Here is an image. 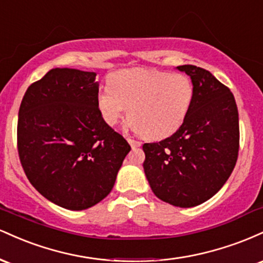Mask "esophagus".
Listing matches in <instances>:
<instances>
[{"label":"esophagus","mask_w":263,"mask_h":263,"mask_svg":"<svg viewBox=\"0 0 263 263\" xmlns=\"http://www.w3.org/2000/svg\"><path fill=\"white\" fill-rule=\"evenodd\" d=\"M127 141L132 148H137V147H141V144H142L140 141H136V140H134V138H127Z\"/></svg>","instance_id":"obj_1"}]
</instances>
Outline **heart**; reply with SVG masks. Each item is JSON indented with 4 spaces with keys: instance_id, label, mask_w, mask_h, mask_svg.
I'll return each instance as SVG.
<instances>
[{
    "instance_id": "obj_1",
    "label": "heart",
    "mask_w": 263,
    "mask_h": 263,
    "mask_svg": "<svg viewBox=\"0 0 263 263\" xmlns=\"http://www.w3.org/2000/svg\"><path fill=\"white\" fill-rule=\"evenodd\" d=\"M193 99L194 84L188 75L137 68L111 75L96 102L108 126L117 125L129 108V128L158 140L179 129Z\"/></svg>"
}]
</instances>
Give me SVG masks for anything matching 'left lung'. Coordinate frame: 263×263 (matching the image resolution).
<instances>
[{
    "mask_svg": "<svg viewBox=\"0 0 263 263\" xmlns=\"http://www.w3.org/2000/svg\"><path fill=\"white\" fill-rule=\"evenodd\" d=\"M194 84V99L179 129L144 143L143 170L157 198L192 208L209 200L229 179L237 161L238 112L229 87L195 65L177 66Z\"/></svg>",
    "mask_w": 263,
    "mask_h": 263,
    "instance_id": "8db88e82",
    "label": "left lung"
}]
</instances>
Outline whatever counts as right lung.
Returning <instances> with one entry per match:
<instances>
[{"mask_svg": "<svg viewBox=\"0 0 263 263\" xmlns=\"http://www.w3.org/2000/svg\"><path fill=\"white\" fill-rule=\"evenodd\" d=\"M95 78L93 71L52 69L27 89L18 111V155L27 178L69 210L107 197L131 151L102 120Z\"/></svg>", "mask_w": 263, "mask_h": 263, "instance_id": "obj_1", "label": "right lung"}]
</instances>
